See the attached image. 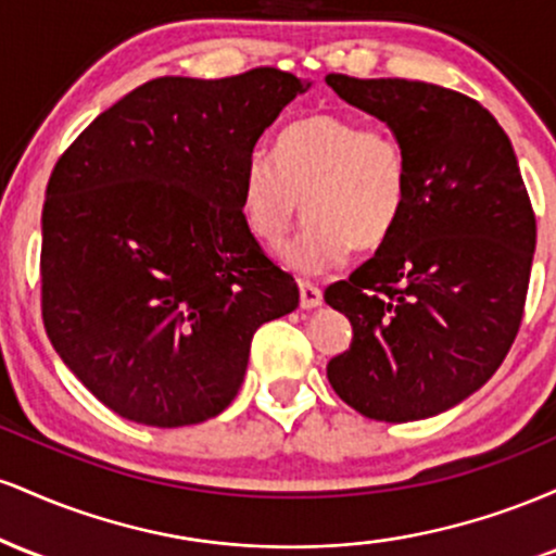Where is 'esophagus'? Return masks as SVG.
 Returning a JSON list of instances; mask_svg holds the SVG:
<instances>
[{
    "mask_svg": "<svg viewBox=\"0 0 556 556\" xmlns=\"http://www.w3.org/2000/svg\"><path fill=\"white\" fill-rule=\"evenodd\" d=\"M300 308H316V305H321V290H318L316 285L311 282H300Z\"/></svg>",
    "mask_w": 556,
    "mask_h": 556,
    "instance_id": "1",
    "label": "esophagus"
}]
</instances>
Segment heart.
Segmentation results:
<instances>
[{"label":"heart","mask_w":556,"mask_h":556,"mask_svg":"<svg viewBox=\"0 0 556 556\" xmlns=\"http://www.w3.org/2000/svg\"><path fill=\"white\" fill-rule=\"evenodd\" d=\"M410 195V159L394 130L361 125L342 114H311L285 127L277 159L253 151L242 169L240 208L245 225L277 248L303 212V232L285 248L290 269H337L353 248L387 242Z\"/></svg>","instance_id":"1"}]
</instances>
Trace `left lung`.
Listing matches in <instances>:
<instances>
[{
  "label": "left lung",
  "instance_id": "1",
  "mask_svg": "<svg viewBox=\"0 0 556 556\" xmlns=\"http://www.w3.org/2000/svg\"><path fill=\"white\" fill-rule=\"evenodd\" d=\"M340 99L397 132L410 159L400 225L324 300L353 324L329 361L366 418L437 416L481 389L518 337L535 214L513 143L470 96L433 83L327 75Z\"/></svg>",
  "mask_w": 556,
  "mask_h": 556
}]
</instances>
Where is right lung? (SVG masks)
Here are the masks:
<instances>
[{
	"mask_svg": "<svg viewBox=\"0 0 556 556\" xmlns=\"http://www.w3.org/2000/svg\"><path fill=\"white\" fill-rule=\"evenodd\" d=\"M253 67L156 78L101 112L54 164L41 214V316L88 392L127 420L201 424L235 400L261 324L298 285L253 238L240 182L303 93Z\"/></svg>",
	"mask_w": 556,
	"mask_h": 556,
	"instance_id": "add662e5",
	"label": "right lung"
}]
</instances>
